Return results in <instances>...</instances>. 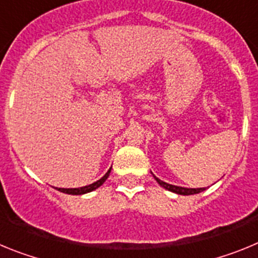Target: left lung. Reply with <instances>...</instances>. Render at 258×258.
<instances>
[{"label":"left lung","mask_w":258,"mask_h":258,"mask_svg":"<svg viewBox=\"0 0 258 258\" xmlns=\"http://www.w3.org/2000/svg\"><path fill=\"white\" fill-rule=\"evenodd\" d=\"M155 177V175H154ZM155 179H156V182L160 186H163L164 188H166V190L172 191V192H175V194H179V195H194V194H199L202 192V191L206 190V187L203 188H186V187H179V186H174V184H169L166 183V182L161 181V179H159L157 177H155Z\"/></svg>","instance_id":"obj_1"}]
</instances>
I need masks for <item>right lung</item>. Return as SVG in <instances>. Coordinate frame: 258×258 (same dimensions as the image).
Segmentation results:
<instances>
[{
	"label": "right lung",
	"mask_w": 258,
	"mask_h": 258,
	"mask_svg": "<svg viewBox=\"0 0 258 258\" xmlns=\"http://www.w3.org/2000/svg\"><path fill=\"white\" fill-rule=\"evenodd\" d=\"M109 172H111V169H109L108 172H107L101 179H99V181L94 182V183H92V184H88V186H84V187H79V188H56V190H59L60 192L70 194V195H81V194L90 192V191L95 190V188H98L99 186H102V184H103V182L106 181L107 178H108Z\"/></svg>",
	"instance_id": "1"
}]
</instances>
